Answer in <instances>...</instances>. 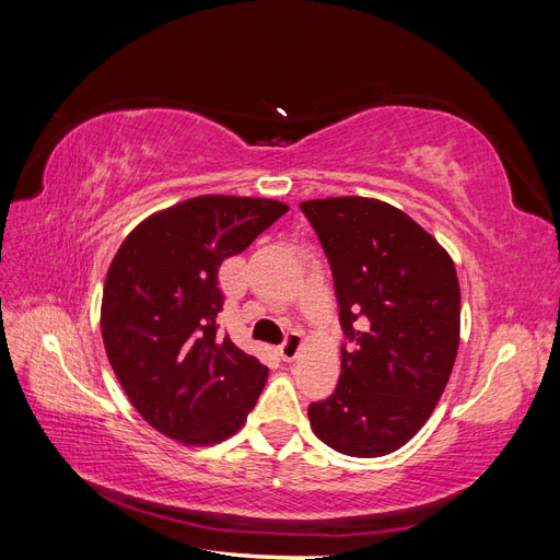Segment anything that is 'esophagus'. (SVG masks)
Here are the masks:
<instances>
[{
    "label": "esophagus",
    "instance_id": "obj_1",
    "mask_svg": "<svg viewBox=\"0 0 560 560\" xmlns=\"http://www.w3.org/2000/svg\"><path fill=\"white\" fill-rule=\"evenodd\" d=\"M299 348H301V334H299V331H290V334L284 336V341L280 343L278 352H280V358H282L284 362H292V360L296 358Z\"/></svg>",
    "mask_w": 560,
    "mask_h": 560
}]
</instances>
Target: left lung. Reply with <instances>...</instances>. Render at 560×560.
<instances>
[{"label":"left lung","instance_id":"obj_1","mask_svg":"<svg viewBox=\"0 0 560 560\" xmlns=\"http://www.w3.org/2000/svg\"><path fill=\"white\" fill-rule=\"evenodd\" d=\"M325 249L346 334L341 378L308 406L334 451L401 448L442 397L460 343V284L446 249L409 214L348 196L301 202Z\"/></svg>","mask_w":560,"mask_h":560}]
</instances>
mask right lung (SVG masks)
Instances as JSON below:
<instances>
[{"instance_id": "1", "label": "right lung", "mask_w": 560, "mask_h": 560, "mask_svg": "<svg viewBox=\"0 0 560 560\" xmlns=\"http://www.w3.org/2000/svg\"><path fill=\"white\" fill-rule=\"evenodd\" d=\"M287 206L200 196L149 217L118 247L103 294L114 374L151 428L184 444H219L257 404L268 369L219 334V266Z\"/></svg>"}]
</instances>
